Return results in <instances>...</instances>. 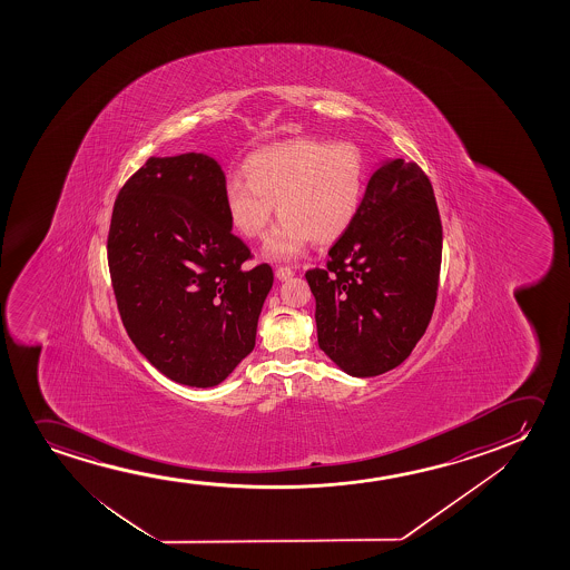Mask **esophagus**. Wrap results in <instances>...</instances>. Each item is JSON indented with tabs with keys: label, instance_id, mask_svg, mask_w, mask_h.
Instances as JSON below:
<instances>
[{
	"label": "esophagus",
	"instance_id": "obj_1",
	"mask_svg": "<svg viewBox=\"0 0 570 570\" xmlns=\"http://www.w3.org/2000/svg\"><path fill=\"white\" fill-rule=\"evenodd\" d=\"M274 274H276V278H278V281H288V278L294 276V271H292L289 266H278Z\"/></svg>",
	"mask_w": 570,
	"mask_h": 570
}]
</instances>
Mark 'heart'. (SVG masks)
I'll return each mask as SVG.
<instances>
[{
  "label": "heart",
  "instance_id": "b5f03b06",
  "mask_svg": "<svg viewBox=\"0 0 570 570\" xmlns=\"http://www.w3.org/2000/svg\"><path fill=\"white\" fill-rule=\"evenodd\" d=\"M227 183V219L245 239H261L277 206L282 222L265 245L268 258H292L309 243L331 245L351 229L366 195L367 161L352 141L315 138L258 149Z\"/></svg>",
  "mask_w": 570,
  "mask_h": 570
}]
</instances>
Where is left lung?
Returning a JSON list of instances; mask_svg holds the SVG:
<instances>
[{
  "instance_id": "left-lung-1",
  "label": "left lung",
  "mask_w": 570,
  "mask_h": 570,
  "mask_svg": "<svg viewBox=\"0 0 570 570\" xmlns=\"http://www.w3.org/2000/svg\"><path fill=\"white\" fill-rule=\"evenodd\" d=\"M442 263V224L419 165L385 159L367 180L351 229L327 268L305 273L321 351L354 377L409 358L429 327Z\"/></svg>"
}]
</instances>
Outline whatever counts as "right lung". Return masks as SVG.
<instances>
[{
  "label": "right lung",
  "instance_id": "right-lung-1",
  "mask_svg": "<svg viewBox=\"0 0 570 570\" xmlns=\"http://www.w3.org/2000/svg\"><path fill=\"white\" fill-rule=\"evenodd\" d=\"M226 175L206 154L149 157L118 193L109 268L134 346L165 377L214 387L255 348L273 268L243 271Z\"/></svg>",
  "mask_w": 570,
  "mask_h": 570
}]
</instances>
